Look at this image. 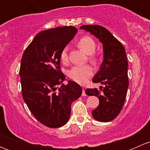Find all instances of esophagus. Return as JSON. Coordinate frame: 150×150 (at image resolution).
Instances as JSON below:
<instances>
[{"instance_id": "34e87169", "label": "esophagus", "mask_w": 150, "mask_h": 150, "mask_svg": "<svg viewBox=\"0 0 150 150\" xmlns=\"http://www.w3.org/2000/svg\"><path fill=\"white\" fill-rule=\"evenodd\" d=\"M82 96H86V91H85V89H84V88H83Z\"/></svg>"}]
</instances>
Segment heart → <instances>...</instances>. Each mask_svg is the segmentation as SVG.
Returning <instances> with one entry per match:
<instances>
[{
    "label": "heart",
    "instance_id": "obj_1",
    "mask_svg": "<svg viewBox=\"0 0 150 150\" xmlns=\"http://www.w3.org/2000/svg\"><path fill=\"white\" fill-rule=\"evenodd\" d=\"M78 46L88 55L93 54L96 50V43L93 38L85 36L78 42ZM68 47H64L61 52V59L65 62L68 59ZM93 69L90 65H76L71 68L68 72L69 78L78 83L84 85L87 83L89 78L93 75Z\"/></svg>",
    "mask_w": 150,
    "mask_h": 150
}]
</instances>
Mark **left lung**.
<instances>
[{
  "label": "left lung",
  "instance_id": "obj_1",
  "mask_svg": "<svg viewBox=\"0 0 150 150\" xmlns=\"http://www.w3.org/2000/svg\"><path fill=\"white\" fill-rule=\"evenodd\" d=\"M80 29L94 35L103 47V62L94 75L93 82L104 85L103 91L97 88H87L88 96H95L99 104L91 114L99 122L114 120L120 112L126 97L128 87V61L122 43L110 31L100 25H83ZM100 91H102L100 88Z\"/></svg>",
  "mask_w": 150,
  "mask_h": 150
}]
</instances>
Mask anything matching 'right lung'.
<instances>
[{
    "mask_svg": "<svg viewBox=\"0 0 150 150\" xmlns=\"http://www.w3.org/2000/svg\"><path fill=\"white\" fill-rule=\"evenodd\" d=\"M77 32L72 26L40 32L21 60L19 75L24 101L34 117L49 128L65 125L70 116L71 104L82 93L81 87L74 81L62 83L67 79L60 71L62 51Z\"/></svg>",
    "mask_w": 150,
    "mask_h": 150,
    "instance_id": "right-lung-1",
    "label": "right lung"
}]
</instances>
